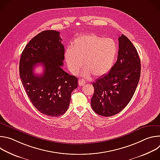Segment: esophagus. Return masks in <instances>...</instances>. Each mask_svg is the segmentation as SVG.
<instances>
[{"mask_svg":"<svg viewBox=\"0 0 160 160\" xmlns=\"http://www.w3.org/2000/svg\"><path fill=\"white\" fill-rule=\"evenodd\" d=\"M85 83V81L83 79H79L78 80V85L80 86H83Z\"/></svg>","mask_w":160,"mask_h":160,"instance_id":"1","label":"esophagus"}]
</instances>
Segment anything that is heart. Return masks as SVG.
Masks as SVG:
<instances>
[{
    "instance_id": "heart-1",
    "label": "heart",
    "mask_w": 160,
    "mask_h": 160,
    "mask_svg": "<svg viewBox=\"0 0 160 160\" xmlns=\"http://www.w3.org/2000/svg\"><path fill=\"white\" fill-rule=\"evenodd\" d=\"M117 54V44L113 40L90 34L75 38L72 48L66 50L65 59L72 73L77 74L83 64V75L99 77L110 71Z\"/></svg>"
}]
</instances>
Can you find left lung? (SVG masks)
Masks as SVG:
<instances>
[{"label": "left lung", "mask_w": 160, "mask_h": 160, "mask_svg": "<svg viewBox=\"0 0 160 160\" xmlns=\"http://www.w3.org/2000/svg\"><path fill=\"white\" fill-rule=\"evenodd\" d=\"M118 59L108 74L92 83L91 106L98 115L111 117L130 101L141 76V61L137 49L123 34L118 38Z\"/></svg>", "instance_id": "obj_1"}]
</instances>
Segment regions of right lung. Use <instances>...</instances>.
Returning <instances> with one entry per match:
<instances>
[{
    "label": "right lung",
    "instance_id": "right-lung-1",
    "mask_svg": "<svg viewBox=\"0 0 160 160\" xmlns=\"http://www.w3.org/2000/svg\"><path fill=\"white\" fill-rule=\"evenodd\" d=\"M61 40L59 32L43 31L27 43L19 61L20 78L30 100L38 111L52 117L67 111L72 92L78 87V78L62 69L64 48ZM38 63L44 67L40 76L34 73Z\"/></svg>",
    "mask_w": 160,
    "mask_h": 160
}]
</instances>
